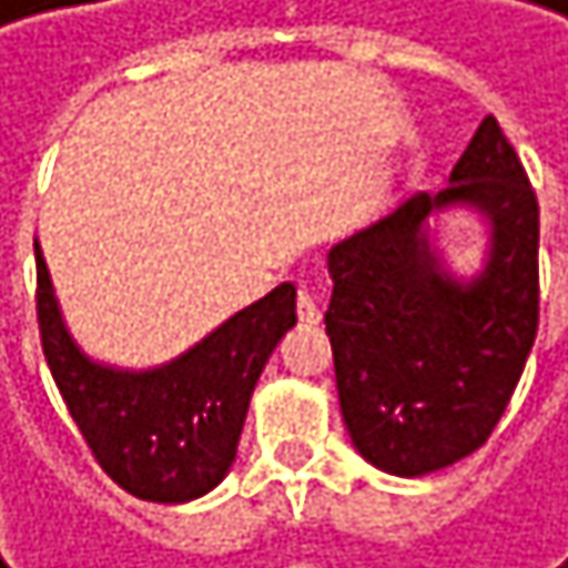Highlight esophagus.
<instances>
[{
  "mask_svg": "<svg viewBox=\"0 0 568 568\" xmlns=\"http://www.w3.org/2000/svg\"><path fill=\"white\" fill-rule=\"evenodd\" d=\"M297 318H301V325H318L322 322V307H318L315 297H311V291L304 284L297 291Z\"/></svg>",
  "mask_w": 568,
  "mask_h": 568,
  "instance_id": "1",
  "label": "esophagus"
}]
</instances>
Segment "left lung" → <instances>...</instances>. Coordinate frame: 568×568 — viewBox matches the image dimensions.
Instances as JSON below:
<instances>
[{"instance_id": "1", "label": "left lung", "mask_w": 568, "mask_h": 568, "mask_svg": "<svg viewBox=\"0 0 568 568\" xmlns=\"http://www.w3.org/2000/svg\"><path fill=\"white\" fill-rule=\"evenodd\" d=\"M474 212L486 246L457 272L439 220ZM325 332L345 430L386 474L474 454L501 419L538 328V203L488 114L437 195L416 192L328 250Z\"/></svg>"}]
</instances>
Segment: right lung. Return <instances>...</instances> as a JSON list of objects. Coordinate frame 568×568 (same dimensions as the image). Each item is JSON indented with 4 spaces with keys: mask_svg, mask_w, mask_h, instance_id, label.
I'll return each mask as SVG.
<instances>
[{
    "mask_svg": "<svg viewBox=\"0 0 568 568\" xmlns=\"http://www.w3.org/2000/svg\"><path fill=\"white\" fill-rule=\"evenodd\" d=\"M294 307V284H281L162 365H111L70 335L37 243L47 365L101 467L141 501L182 505L210 495L230 474L253 386L297 325Z\"/></svg>",
    "mask_w": 568,
    "mask_h": 568,
    "instance_id": "add662e5",
    "label": "right lung"
}]
</instances>
